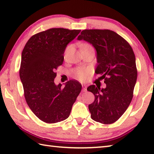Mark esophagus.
Masks as SVG:
<instances>
[{
	"label": "esophagus",
	"instance_id": "1",
	"mask_svg": "<svg viewBox=\"0 0 154 154\" xmlns=\"http://www.w3.org/2000/svg\"><path fill=\"white\" fill-rule=\"evenodd\" d=\"M82 87H83V91H84V92L87 91V85H86L82 84Z\"/></svg>",
	"mask_w": 154,
	"mask_h": 154
}]
</instances>
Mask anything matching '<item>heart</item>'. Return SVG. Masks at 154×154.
Segmentation results:
<instances>
[{"mask_svg":"<svg viewBox=\"0 0 154 154\" xmlns=\"http://www.w3.org/2000/svg\"><path fill=\"white\" fill-rule=\"evenodd\" d=\"M87 46H91V45L89 44H85L83 45V47H87ZM70 46H68L66 48V50H65V55H66V54L68 52V51L69 50ZM91 73V69L89 68H85V67H79L75 69L73 71V75L75 78H77V79H79L80 81H85L87 80L88 78H89V75Z\"/></svg>","mask_w":154,"mask_h":154,"instance_id":"b5f03b06","label":"heart"}]
</instances>
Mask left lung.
<instances>
[{
    "label": "left lung",
    "instance_id": "8db88e82",
    "mask_svg": "<svg viewBox=\"0 0 154 154\" xmlns=\"http://www.w3.org/2000/svg\"><path fill=\"white\" fill-rule=\"evenodd\" d=\"M93 45L97 51V74L104 79L106 88L88 87L94 100L89 105L91 117L104 124L115 122L131 103L137 79L136 57L130 45L110 30H84L77 38Z\"/></svg>",
    "mask_w": 154,
    "mask_h": 154
}]
</instances>
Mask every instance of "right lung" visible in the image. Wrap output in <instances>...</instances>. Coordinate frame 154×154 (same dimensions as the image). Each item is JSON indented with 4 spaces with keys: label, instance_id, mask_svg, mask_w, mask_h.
I'll use <instances>...</instances> for the list:
<instances>
[{
    "label": "right lung",
    "instance_id": "1",
    "mask_svg": "<svg viewBox=\"0 0 154 154\" xmlns=\"http://www.w3.org/2000/svg\"><path fill=\"white\" fill-rule=\"evenodd\" d=\"M80 32L59 28L39 32L29 39L22 51L19 73L25 99L35 115L45 123L67 119L81 91L76 80L68 81L63 88L54 83L65 48Z\"/></svg>",
    "mask_w": 154,
    "mask_h": 154
}]
</instances>
